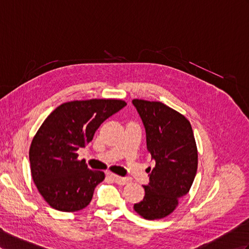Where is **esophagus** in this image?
Here are the masks:
<instances>
[{
    "label": "esophagus",
    "instance_id": "34e87169",
    "mask_svg": "<svg viewBox=\"0 0 249 249\" xmlns=\"http://www.w3.org/2000/svg\"><path fill=\"white\" fill-rule=\"evenodd\" d=\"M108 176H109L110 178H112V180L116 182V183L120 184V185H125V184L128 183V179H126V178H122V177L117 176V175H114V174H108Z\"/></svg>",
    "mask_w": 249,
    "mask_h": 249
}]
</instances>
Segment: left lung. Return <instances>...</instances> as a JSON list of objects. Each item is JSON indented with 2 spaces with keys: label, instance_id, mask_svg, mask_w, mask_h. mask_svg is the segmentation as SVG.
I'll return each mask as SVG.
<instances>
[{
  "label": "left lung",
  "instance_id": "left-lung-1",
  "mask_svg": "<svg viewBox=\"0 0 249 249\" xmlns=\"http://www.w3.org/2000/svg\"><path fill=\"white\" fill-rule=\"evenodd\" d=\"M146 130V143L156 161L145 185L143 201L133 209L146 220L174 213L180 197L193 185L197 168V148L189 121L161 102L133 99ZM150 170V168H149Z\"/></svg>",
  "mask_w": 249,
  "mask_h": 249
}]
</instances>
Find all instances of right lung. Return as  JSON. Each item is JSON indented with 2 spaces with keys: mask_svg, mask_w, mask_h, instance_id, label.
I'll return each instance as SVG.
<instances>
[{
  "mask_svg": "<svg viewBox=\"0 0 249 249\" xmlns=\"http://www.w3.org/2000/svg\"><path fill=\"white\" fill-rule=\"evenodd\" d=\"M126 105L123 100L91 99L63 103L45 119L29 148L34 182L49 206L74 213L90 203L105 174L87 167L76 151L91 142L106 119Z\"/></svg>",
  "mask_w": 249,
  "mask_h": 249,
  "instance_id": "1",
  "label": "right lung"
}]
</instances>
